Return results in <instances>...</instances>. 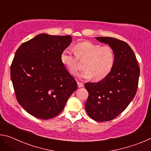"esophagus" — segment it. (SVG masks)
Instances as JSON below:
<instances>
[{"instance_id":"esophagus-1","label":"esophagus","mask_w":151,"mask_h":151,"mask_svg":"<svg viewBox=\"0 0 151 151\" xmlns=\"http://www.w3.org/2000/svg\"><path fill=\"white\" fill-rule=\"evenodd\" d=\"M77 85L78 88H82L83 86V84L82 83H80V82H77Z\"/></svg>"}]
</instances>
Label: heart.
I'll use <instances>...</instances> for the list:
<instances>
[{"mask_svg": "<svg viewBox=\"0 0 151 151\" xmlns=\"http://www.w3.org/2000/svg\"><path fill=\"white\" fill-rule=\"evenodd\" d=\"M75 55L68 48L64 50L60 55L61 62L69 73L75 75L78 70V58L86 59L83 71L79 76L84 79L94 77L96 80H102L108 76L114 65V54L109 46L94 44L90 41L77 43L74 47Z\"/></svg>", "mask_w": 151, "mask_h": 151, "instance_id": "1", "label": "heart"}]
</instances>
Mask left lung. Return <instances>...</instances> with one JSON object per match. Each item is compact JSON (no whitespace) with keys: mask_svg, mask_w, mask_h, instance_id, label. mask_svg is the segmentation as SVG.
I'll list each match as a JSON object with an SVG mask.
<instances>
[{"mask_svg":"<svg viewBox=\"0 0 151 151\" xmlns=\"http://www.w3.org/2000/svg\"><path fill=\"white\" fill-rule=\"evenodd\" d=\"M108 44L114 54L111 73L97 83H86L88 93L85 103L88 115L94 121H111L123 112L137 93L140 68L136 57L127 42L112 37H96Z\"/></svg>","mask_w":151,"mask_h":151,"instance_id":"left-lung-1","label":"left lung"}]
</instances>
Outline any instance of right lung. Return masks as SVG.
Wrapping results in <instances>:
<instances>
[{
    "label": "right lung",
    "instance_id": "add662e5",
    "mask_svg": "<svg viewBox=\"0 0 151 151\" xmlns=\"http://www.w3.org/2000/svg\"><path fill=\"white\" fill-rule=\"evenodd\" d=\"M72 37L42 33L20 46L11 66L17 101L40 119L58 115L77 83L61 62L60 55Z\"/></svg>",
    "mask_w": 151,
    "mask_h": 151
}]
</instances>
